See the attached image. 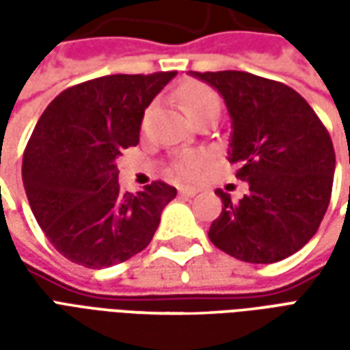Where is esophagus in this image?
Returning <instances> with one entry per match:
<instances>
[{
  "mask_svg": "<svg viewBox=\"0 0 350 350\" xmlns=\"http://www.w3.org/2000/svg\"><path fill=\"white\" fill-rule=\"evenodd\" d=\"M178 193L182 197H195L197 195V189L195 187H178Z\"/></svg>",
  "mask_w": 350,
  "mask_h": 350,
  "instance_id": "obj_1",
  "label": "esophagus"
}]
</instances>
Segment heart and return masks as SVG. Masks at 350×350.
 Returning <instances> with one entry per match:
<instances>
[{"mask_svg": "<svg viewBox=\"0 0 350 350\" xmlns=\"http://www.w3.org/2000/svg\"><path fill=\"white\" fill-rule=\"evenodd\" d=\"M180 99H182L183 108L191 120H195L206 112H219L221 108L217 93L200 82H187L180 90ZM202 163H204V157L200 153H185L174 163L176 176H180L183 180L193 178L198 172V168L202 167Z\"/></svg>", "mask_w": 350, "mask_h": 350, "instance_id": "b5f03b06", "label": "heart"}]
</instances>
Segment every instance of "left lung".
Segmentation results:
<instances>
[{
    "label": "left lung",
    "mask_w": 350,
    "mask_h": 350,
    "mask_svg": "<svg viewBox=\"0 0 350 350\" xmlns=\"http://www.w3.org/2000/svg\"><path fill=\"white\" fill-rule=\"evenodd\" d=\"M217 90L230 116L227 159L250 191L217 189L223 212L208 236L243 262L291 257L313 238L332 195L336 153L308 100L293 88L243 71L191 72Z\"/></svg>",
    "instance_id": "left-lung-1"
}]
</instances>
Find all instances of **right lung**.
Wrapping results in <instances>:
<instances>
[{"mask_svg":"<svg viewBox=\"0 0 350 350\" xmlns=\"http://www.w3.org/2000/svg\"><path fill=\"white\" fill-rule=\"evenodd\" d=\"M176 75L88 80L59 93L39 118L24 152L22 182L39 227L65 258L100 270L152 242L176 189L153 182L123 193L116 159L138 144L144 110Z\"/></svg>","mask_w":350,"mask_h":350,"instance_id":"1","label":"right lung"}]
</instances>
